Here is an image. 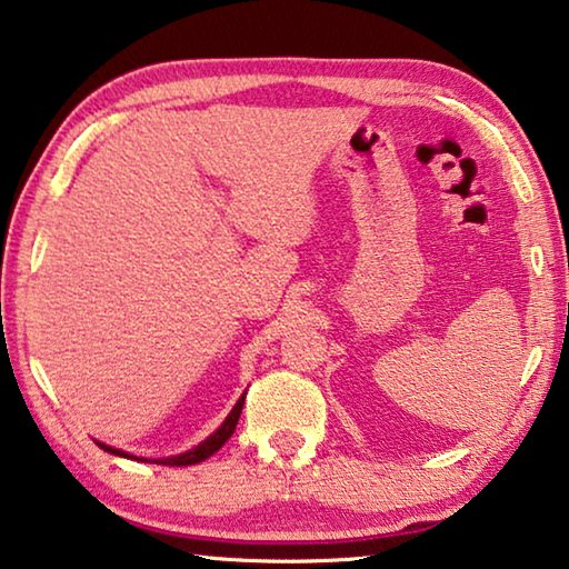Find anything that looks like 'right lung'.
I'll list each match as a JSON object with an SVG mask.
<instances>
[{"instance_id":"obj_1","label":"right lung","mask_w":569,"mask_h":569,"mask_svg":"<svg viewBox=\"0 0 569 569\" xmlns=\"http://www.w3.org/2000/svg\"><path fill=\"white\" fill-rule=\"evenodd\" d=\"M242 402H246V395H242V398L236 402V408L230 410V415H228V418H224L222 426H220L218 430H214L210 438L202 440L200 446H194L192 450H187V453H179V456H171V458H157L154 463H159V466H194V463H200V461H207V458H210L212 453H218V450H220L224 443H228L232 432H236L238 418H240V412H242ZM98 446H101L103 450H108V453H113V456L133 458V456H129V453H123V450H116V448H111V446H103V443H98ZM137 461H139V458H137ZM149 463H151V461H149Z\"/></svg>"}]
</instances>
